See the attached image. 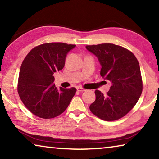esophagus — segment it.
Instances as JSON below:
<instances>
[{"label":"esophagus","mask_w":159,"mask_h":159,"mask_svg":"<svg viewBox=\"0 0 159 159\" xmlns=\"http://www.w3.org/2000/svg\"><path fill=\"white\" fill-rule=\"evenodd\" d=\"M77 90L79 91V92H84V91H85V89L83 88H81V87H78Z\"/></svg>","instance_id":"esophagus-1"}]
</instances>
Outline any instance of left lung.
Instances as JSON below:
<instances>
[{
  "mask_svg": "<svg viewBox=\"0 0 159 159\" xmlns=\"http://www.w3.org/2000/svg\"><path fill=\"white\" fill-rule=\"evenodd\" d=\"M86 48L98 57L101 76L111 82L106 95L95 91L96 99L90 104V111L107 121L120 119L133 108L142 92L138 61L131 51L120 45L102 43L86 45Z\"/></svg>",
  "mask_w": 159,
  "mask_h": 159,
  "instance_id": "left-lung-1",
  "label": "left lung"
}]
</instances>
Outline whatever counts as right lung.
<instances>
[{
  "label": "right lung",
  "instance_id": "1",
  "mask_svg": "<svg viewBox=\"0 0 159 159\" xmlns=\"http://www.w3.org/2000/svg\"><path fill=\"white\" fill-rule=\"evenodd\" d=\"M76 45L48 43L34 47L24 60L17 83L19 96L36 116L49 119L65 111L75 95V88L57 89L53 74L63 69L66 55Z\"/></svg>",
  "mask_w": 159,
  "mask_h": 159
}]
</instances>
